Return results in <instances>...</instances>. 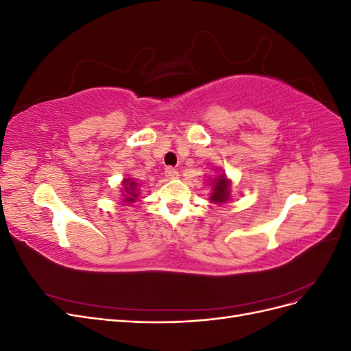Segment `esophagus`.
Instances as JSON below:
<instances>
[{"instance_id":"34e87169","label":"esophagus","mask_w":351,"mask_h":351,"mask_svg":"<svg viewBox=\"0 0 351 351\" xmlns=\"http://www.w3.org/2000/svg\"><path fill=\"white\" fill-rule=\"evenodd\" d=\"M165 176H167L168 178H178L180 173L177 171V169H176L174 167H167V168H165Z\"/></svg>"}]
</instances>
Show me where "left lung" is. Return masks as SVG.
<instances>
[{"instance_id":"obj_1","label":"left lung","mask_w":351,"mask_h":351,"mask_svg":"<svg viewBox=\"0 0 351 351\" xmlns=\"http://www.w3.org/2000/svg\"><path fill=\"white\" fill-rule=\"evenodd\" d=\"M214 182V193L210 196V200L215 204H224L228 200L230 196V182L226 178V174H221L217 178L212 180Z\"/></svg>"}]
</instances>
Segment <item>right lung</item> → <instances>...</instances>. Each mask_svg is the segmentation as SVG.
Instances as JSON below:
<instances>
[{
	"mask_svg": "<svg viewBox=\"0 0 351 351\" xmlns=\"http://www.w3.org/2000/svg\"><path fill=\"white\" fill-rule=\"evenodd\" d=\"M124 202H127V204H133V202L137 199V196H139V189L137 187V183L132 182V180H124Z\"/></svg>",
	"mask_w": 351,
	"mask_h": 351,
	"instance_id": "obj_1",
	"label": "right lung"
}]
</instances>
